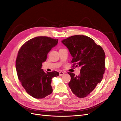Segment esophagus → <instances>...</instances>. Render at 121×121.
I'll list each match as a JSON object with an SVG mask.
<instances>
[{"instance_id":"34e87169","label":"esophagus","mask_w":121,"mask_h":121,"mask_svg":"<svg viewBox=\"0 0 121 121\" xmlns=\"http://www.w3.org/2000/svg\"><path fill=\"white\" fill-rule=\"evenodd\" d=\"M59 73H60V76H63V75L65 74V73H64L63 72H60Z\"/></svg>"}]
</instances>
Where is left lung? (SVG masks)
Instances as JSON below:
<instances>
[{
  "instance_id": "obj_1",
  "label": "left lung",
  "mask_w": 121,
  "mask_h": 121,
  "mask_svg": "<svg viewBox=\"0 0 121 121\" xmlns=\"http://www.w3.org/2000/svg\"><path fill=\"white\" fill-rule=\"evenodd\" d=\"M61 42L73 57V65L81 68L78 76L68 73L71 77L69 86L76 96L85 98L102 80L105 71V52L94 40L85 35H73Z\"/></svg>"
}]
</instances>
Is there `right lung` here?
<instances>
[{
    "label": "right lung",
    "instance_id": "1",
    "mask_svg": "<svg viewBox=\"0 0 121 121\" xmlns=\"http://www.w3.org/2000/svg\"><path fill=\"white\" fill-rule=\"evenodd\" d=\"M58 39L38 36L24 43L19 49L16 60L18 78L26 92L35 99H43L52 92V78L59 76L56 71L45 73L41 69L43 62Z\"/></svg>",
    "mask_w": 121,
    "mask_h": 121
}]
</instances>
